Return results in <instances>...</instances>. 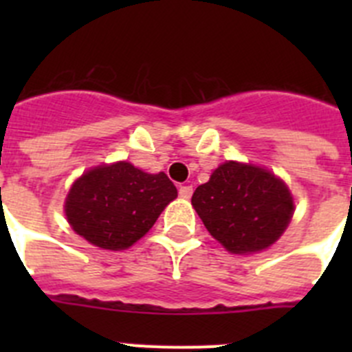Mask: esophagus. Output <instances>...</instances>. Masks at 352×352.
I'll return each instance as SVG.
<instances>
[{
	"mask_svg": "<svg viewBox=\"0 0 352 352\" xmlns=\"http://www.w3.org/2000/svg\"><path fill=\"white\" fill-rule=\"evenodd\" d=\"M192 192H194V188H192L190 185H183V186H179V197H183V199H190V197H192Z\"/></svg>",
	"mask_w": 352,
	"mask_h": 352,
	"instance_id": "esophagus-1",
	"label": "esophagus"
}]
</instances>
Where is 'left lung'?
I'll return each instance as SVG.
<instances>
[{
  "instance_id": "left-lung-1",
  "label": "left lung",
  "mask_w": 352,
  "mask_h": 352,
  "mask_svg": "<svg viewBox=\"0 0 352 352\" xmlns=\"http://www.w3.org/2000/svg\"><path fill=\"white\" fill-rule=\"evenodd\" d=\"M192 206L210 234L232 254H254L280 238L294 213L287 185L257 166L223 162L199 185Z\"/></svg>"
}]
</instances>
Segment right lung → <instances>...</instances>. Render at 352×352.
<instances>
[{"label": "right lung", "mask_w": 352, "mask_h": 352, "mask_svg": "<svg viewBox=\"0 0 352 352\" xmlns=\"http://www.w3.org/2000/svg\"><path fill=\"white\" fill-rule=\"evenodd\" d=\"M176 195L167 174H148L129 162H116L76 179L65 214L72 229L95 247L125 250L153 227Z\"/></svg>", "instance_id": "right-lung-1"}]
</instances>
